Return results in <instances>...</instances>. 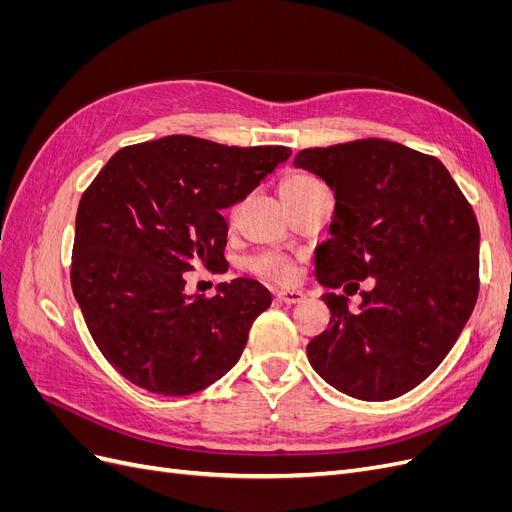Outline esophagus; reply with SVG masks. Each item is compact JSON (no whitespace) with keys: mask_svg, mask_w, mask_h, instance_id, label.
<instances>
[{"mask_svg":"<svg viewBox=\"0 0 512 512\" xmlns=\"http://www.w3.org/2000/svg\"><path fill=\"white\" fill-rule=\"evenodd\" d=\"M277 299L284 303H301L305 299V294L301 290H280L277 292Z\"/></svg>","mask_w":512,"mask_h":512,"instance_id":"1","label":"esophagus"}]
</instances>
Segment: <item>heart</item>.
Wrapping results in <instances>:
<instances>
[{"label":"heart","instance_id":"1","mask_svg":"<svg viewBox=\"0 0 512 512\" xmlns=\"http://www.w3.org/2000/svg\"><path fill=\"white\" fill-rule=\"evenodd\" d=\"M320 181L312 175H305V173H297V175H290L284 183H282V196H290V194H299L307 188H314ZM250 269L258 275H265L269 280L275 282H290L294 277V265L292 260L280 252H265L256 256L250 262Z\"/></svg>","mask_w":512,"mask_h":512}]
</instances>
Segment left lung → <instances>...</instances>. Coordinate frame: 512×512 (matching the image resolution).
I'll return each mask as SVG.
<instances>
[{"label": "left lung", "mask_w": 512, "mask_h": 512, "mask_svg": "<svg viewBox=\"0 0 512 512\" xmlns=\"http://www.w3.org/2000/svg\"><path fill=\"white\" fill-rule=\"evenodd\" d=\"M294 166L335 192L331 237L316 247L318 282L353 293L372 277L359 313L345 294H324L331 320L307 359L350 397L404 395L444 361L476 305L474 209L436 156L384 138L303 149Z\"/></svg>", "instance_id": "obj_1"}]
</instances>
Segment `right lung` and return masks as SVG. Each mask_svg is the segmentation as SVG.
<instances>
[{"instance_id":"1","label":"right lung","mask_w":512,"mask_h":512,"mask_svg":"<svg viewBox=\"0 0 512 512\" xmlns=\"http://www.w3.org/2000/svg\"><path fill=\"white\" fill-rule=\"evenodd\" d=\"M290 153L173 134L119 149L89 183L70 282L91 337L123 378L151 393L190 395L239 361L271 292L237 277L213 297H190L185 273L228 271L222 209Z\"/></svg>"}]
</instances>
